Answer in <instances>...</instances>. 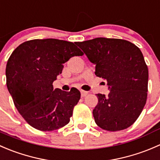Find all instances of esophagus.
Listing matches in <instances>:
<instances>
[{
	"label": "esophagus",
	"instance_id": "1",
	"mask_svg": "<svg viewBox=\"0 0 160 160\" xmlns=\"http://www.w3.org/2000/svg\"><path fill=\"white\" fill-rule=\"evenodd\" d=\"M87 94H88V92L84 91V90H82V91H81V95H82V97H85V96H87Z\"/></svg>",
	"mask_w": 160,
	"mask_h": 160
}]
</instances>
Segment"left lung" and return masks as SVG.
Listing matches in <instances>:
<instances>
[{
	"label": "left lung",
	"mask_w": 160,
	"mask_h": 160,
	"mask_svg": "<svg viewBox=\"0 0 160 160\" xmlns=\"http://www.w3.org/2000/svg\"><path fill=\"white\" fill-rule=\"evenodd\" d=\"M92 63L96 76L107 80L108 96L97 94L92 113L102 129L128 128L142 113L147 99L148 70L140 49L125 39L99 37L76 42Z\"/></svg>",
	"instance_id": "1"
}]
</instances>
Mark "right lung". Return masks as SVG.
<instances>
[{
  "label": "right lung",
  "instance_id": "1",
  "mask_svg": "<svg viewBox=\"0 0 160 160\" xmlns=\"http://www.w3.org/2000/svg\"><path fill=\"white\" fill-rule=\"evenodd\" d=\"M83 53L73 42L57 39H32L20 44L6 66V84L14 104L34 128L50 132L70 121L80 92L53 89V82L71 58Z\"/></svg>",
  "mask_w": 160,
  "mask_h": 160
}]
</instances>
